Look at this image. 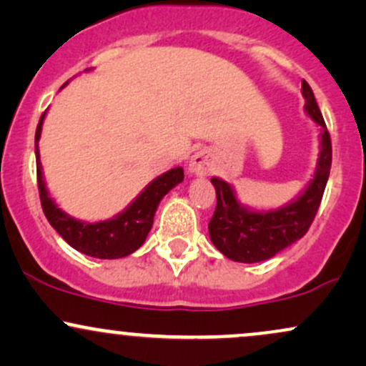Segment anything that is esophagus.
<instances>
[{
    "instance_id": "esophagus-1",
    "label": "esophagus",
    "mask_w": 366,
    "mask_h": 366,
    "mask_svg": "<svg viewBox=\"0 0 366 366\" xmlns=\"http://www.w3.org/2000/svg\"><path fill=\"white\" fill-rule=\"evenodd\" d=\"M213 170V158L208 151H197L189 159V172L196 177H203Z\"/></svg>"
}]
</instances>
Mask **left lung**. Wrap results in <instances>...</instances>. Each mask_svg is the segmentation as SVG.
I'll return each instance as SVG.
<instances>
[{
  "mask_svg": "<svg viewBox=\"0 0 366 366\" xmlns=\"http://www.w3.org/2000/svg\"><path fill=\"white\" fill-rule=\"evenodd\" d=\"M305 112L320 127V153L313 179L294 199L275 209H253L237 199L236 191L224 179L213 177L217 208L208 224L209 239L222 254L239 263H258L274 258L308 232L325 191L332 165L329 130L312 87L303 81Z\"/></svg>",
  "mask_w": 366,
  "mask_h": 366,
  "instance_id": "8db88e82",
  "label": "left lung"
}]
</instances>
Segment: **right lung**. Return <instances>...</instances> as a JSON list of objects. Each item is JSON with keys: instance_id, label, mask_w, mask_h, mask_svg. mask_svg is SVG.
Returning <instances> with one entry per match:
<instances>
[{"instance_id": "right-lung-1", "label": "right lung", "mask_w": 366, "mask_h": 366, "mask_svg": "<svg viewBox=\"0 0 366 366\" xmlns=\"http://www.w3.org/2000/svg\"><path fill=\"white\" fill-rule=\"evenodd\" d=\"M66 84L69 82L63 84V87ZM44 117L46 112L41 115L36 129V162L41 207H43L48 222L74 249L92 256V258L117 259L132 254L134 251L139 249L144 244L151 227H153V218L159 201L163 199L167 192L172 191L184 180L182 167H175V169L151 180L148 186L136 196V199L127 208L117 213L115 217L102 222L77 220V218L63 212L61 208H58L53 197L49 196L48 187H46L43 165H41L39 158V146H37V142L41 139Z\"/></svg>"}]
</instances>
